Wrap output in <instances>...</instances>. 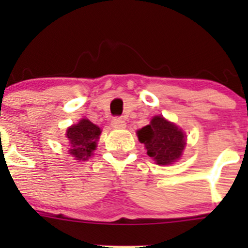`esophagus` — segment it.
Listing matches in <instances>:
<instances>
[{"label":"esophagus","mask_w":248,"mask_h":248,"mask_svg":"<svg viewBox=\"0 0 248 248\" xmlns=\"http://www.w3.org/2000/svg\"><path fill=\"white\" fill-rule=\"evenodd\" d=\"M111 124L114 128H124V126H126V121H124V117L116 116L111 120Z\"/></svg>","instance_id":"1"}]
</instances>
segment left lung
<instances>
[{
  "mask_svg": "<svg viewBox=\"0 0 248 248\" xmlns=\"http://www.w3.org/2000/svg\"><path fill=\"white\" fill-rule=\"evenodd\" d=\"M138 138L147 155L162 166L179 159L186 144L184 132L162 116H155L150 124L138 131Z\"/></svg>",
  "mask_w": 248,
  "mask_h": 248,
  "instance_id": "obj_1",
  "label": "left lung"
}]
</instances>
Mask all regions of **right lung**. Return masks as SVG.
<instances>
[{
  "label": "right lung",
  "instance_id": "right-lung-1",
  "mask_svg": "<svg viewBox=\"0 0 248 248\" xmlns=\"http://www.w3.org/2000/svg\"><path fill=\"white\" fill-rule=\"evenodd\" d=\"M101 134V129L87 119L80 120L78 124H73L67 129V138L72 149L69 154L79 161H86L91 157L96 149V142Z\"/></svg>",
  "mask_w": 248,
  "mask_h": 248
}]
</instances>
